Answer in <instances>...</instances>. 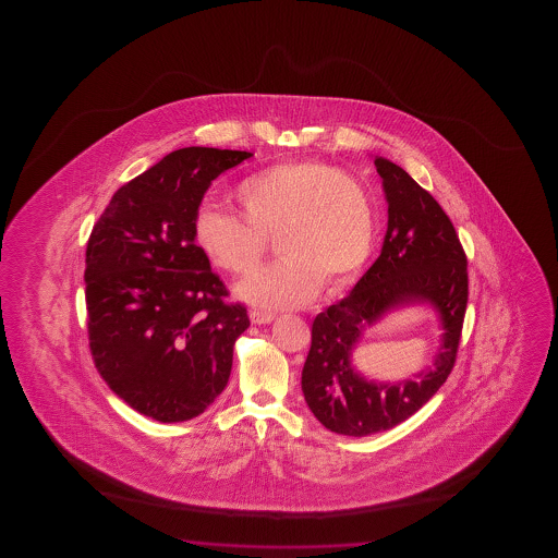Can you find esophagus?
Masks as SVG:
<instances>
[{"label": "esophagus", "mask_w": 558, "mask_h": 558, "mask_svg": "<svg viewBox=\"0 0 558 558\" xmlns=\"http://www.w3.org/2000/svg\"><path fill=\"white\" fill-rule=\"evenodd\" d=\"M250 318H252L253 324H270V322L275 320V314L265 313V311H252L250 313Z\"/></svg>", "instance_id": "esophagus-1"}]
</instances>
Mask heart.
<instances>
[{"mask_svg":"<svg viewBox=\"0 0 558 558\" xmlns=\"http://www.w3.org/2000/svg\"><path fill=\"white\" fill-rule=\"evenodd\" d=\"M244 219L214 204L196 209L194 240L211 265L245 276L263 263L276 232L275 265L238 286L263 308L298 306L320 290H339L374 252V199L359 179L320 160L278 161L238 183Z\"/></svg>","mask_w":558,"mask_h":558,"instance_id":"b5f03b06","label":"heart"}]
</instances>
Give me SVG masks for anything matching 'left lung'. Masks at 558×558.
<instances>
[{
  "label": "left lung",
  "mask_w": 558,
  "mask_h": 558,
  "mask_svg": "<svg viewBox=\"0 0 558 558\" xmlns=\"http://www.w3.org/2000/svg\"><path fill=\"white\" fill-rule=\"evenodd\" d=\"M389 202V227L381 255L354 290L313 322L301 387L306 404L337 435L367 436L397 427L427 404L458 359L469 301L466 255L440 204L404 169L375 158ZM430 302L444 318V347L436 369L420 383H366L350 366L361 331L390 307Z\"/></svg>",
  "instance_id": "obj_1"
}]
</instances>
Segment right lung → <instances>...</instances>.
Returning <instances> with one entry per match:
<instances>
[{
    "label": "right lung",
    "mask_w": 558,
    "mask_h": 558,
    "mask_svg": "<svg viewBox=\"0 0 558 558\" xmlns=\"http://www.w3.org/2000/svg\"><path fill=\"white\" fill-rule=\"evenodd\" d=\"M252 153L189 146L123 184L85 252L93 362L118 397L161 423L198 417L229 383L250 328L242 303L194 244L209 184Z\"/></svg>",
    "instance_id": "1"
}]
</instances>
